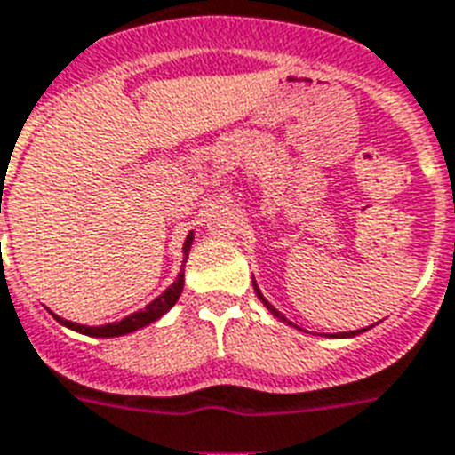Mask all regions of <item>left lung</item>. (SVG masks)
Wrapping results in <instances>:
<instances>
[{
    "instance_id": "1",
    "label": "left lung",
    "mask_w": 455,
    "mask_h": 455,
    "mask_svg": "<svg viewBox=\"0 0 455 455\" xmlns=\"http://www.w3.org/2000/svg\"><path fill=\"white\" fill-rule=\"evenodd\" d=\"M254 291H257V296H259V299H261V303L266 305V307H268L270 312H273V316H277V319H280V322H286V323H289V326H296V323L289 322V319H286V316L282 315V312L275 310V307H273V305L268 303V300L263 299V293L259 291V286H257V284H254ZM296 328H299V326H296ZM361 331H368V328H361ZM361 331H349V333H338V335H333V338H351V335H358V333H361Z\"/></svg>"
}]
</instances>
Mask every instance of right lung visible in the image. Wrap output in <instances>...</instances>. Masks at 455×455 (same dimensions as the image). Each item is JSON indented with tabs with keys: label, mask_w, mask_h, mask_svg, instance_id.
Returning <instances> with one entry per match:
<instances>
[{
	"label": "right lung",
	"mask_w": 455,
	"mask_h": 455,
	"mask_svg": "<svg viewBox=\"0 0 455 455\" xmlns=\"http://www.w3.org/2000/svg\"><path fill=\"white\" fill-rule=\"evenodd\" d=\"M192 240H194V234H189L185 240V247H182V251H185V261H187V254H189V250H192ZM182 286H185V273L180 270L178 280H175L173 284H171L169 289L162 293V296H159V299L152 300V303L148 305L145 310L133 312V315L124 316L122 322L106 323V326H83V323L67 322V319H62V316H57V315H52V316H55L57 322L62 323V326L71 328V331H78V333H83V335H92V338H117V335L133 333V331H139V328L148 326V323L156 322V319H159L162 315H166V312H169L171 307L178 303V299H180Z\"/></svg>",
	"instance_id": "1"
}]
</instances>
